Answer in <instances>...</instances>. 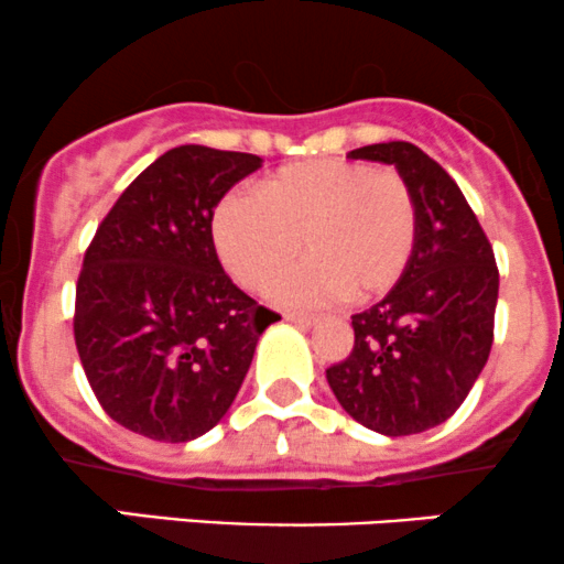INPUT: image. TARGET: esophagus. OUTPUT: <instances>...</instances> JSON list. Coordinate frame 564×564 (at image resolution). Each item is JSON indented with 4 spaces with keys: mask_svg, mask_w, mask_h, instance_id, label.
<instances>
[{
    "mask_svg": "<svg viewBox=\"0 0 564 564\" xmlns=\"http://www.w3.org/2000/svg\"><path fill=\"white\" fill-rule=\"evenodd\" d=\"M284 319L293 322V325H299V327L316 325V316H308V314H284Z\"/></svg>",
    "mask_w": 564,
    "mask_h": 564,
    "instance_id": "1",
    "label": "esophagus"
}]
</instances>
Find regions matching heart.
Instances as JSON below:
<instances>
[{"label": "heart", "instance_id": "b5f03b06", "mask_svg": "<svg viewBox=\"0 0 564 564\" xmlns=\"http://www.w3.org/2000/svg\"><path fill=\"white\" fill-rule=\"evenodd\" d=\"M213 245L237 282L265 290L303 252L308 261L274 284L284 306L381 299L402 280L419 237L408 181L365 162L284 164L258 183V197L226 194L215 205Z\"/></svg>", "mask_w": 564, "mask_h": 564}]
</instances>
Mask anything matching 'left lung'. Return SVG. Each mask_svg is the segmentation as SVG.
I'll list each match as a JSON object with an SVG mask.
<instances>
[{
  "label": "left lung",
  "mask_w": 564,
  "mask_h": 564,
  "mask_svg": "<svg viewBox=\"0 0 564 564\" xmlns=\"http://www.w3.org/2000/svg\"><path fill=\"white\" fill-rule=\"evenodd\" d=\"M349 156L394 164L419 205V237L402 280L351 316V354L327 367V383L372 432L421 434L451 419L490 357L496 256L458 183L419 145L372 143Z\"/></svg>",
  "instance_id": "obj_1"
}]
</instances>
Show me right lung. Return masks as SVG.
I'll list each match as a JSON object with an SVG mask.
<instances>
[{
	"label": "right lung",
	"mask_w": 564,
	"mask_h": 564,
	"mask_svg": "<svg viewBox=\"0 0 564 564\" xmlns=\"http://www.w3.org/2000/svg\"><path fill=\"white\" fill-rule=\"evenodd\" d=\"M261 156L178 145L130 183L82 261L74 340L106 415L156 442L197 440L226 415L280 314L237 288L213 210Z\"/></svg>",
	"instance_id": "add662e5"
}]
</instances>
